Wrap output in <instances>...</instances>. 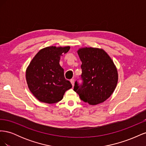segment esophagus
Listing matches in <instances>:
<instances>
[{
    "label": "esophagus",
    "mask_w": 146,
    "mask_h": 146,
    "mask_svg": "<svg viewBox=\"0 0 146 146\" xmlns=\"http://www.w3.org/2000/svg\"><path fill=\"white\" fill-rule=\"evenodd\" d=\"M75 80H74V79H71V80H70V83H71V84H72V86H74V82Z\"/></svg>",
    "instance_id": "34e87169"
}]
</instances>
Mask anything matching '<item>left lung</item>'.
Returning <instances> with one entry per match:
<instances>
[{
	"label": "left lung",
	"mask_w": 146,
	"mask_h": 146,
	"mask_svg": "<svg viewBox=\"0 0 146 146\" xmlns=\"http://www.w3.org/2000/svg\"><path fill=\"white\" fill-rule=\"evenodd\" d=\"M82 61V82H75L74 91L82 100L92 105L108 99L116 87L118 74L113 61L103 49L85 47L78 50Z\"/></svg>",
	"instance_id": "1"
}]
</instances>
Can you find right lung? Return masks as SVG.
Returning a JSON list of instances; mask_svg holds the SVG:
<instances>
[{
    "label": "right lung",
    "instance_id": "1",
    "mask_svg": "<svg viewBox=\"0 0 146 146\" xmlns=\"http://www.w3.org/2000/svg\"><path fill=\"white\" fill-rule=\"evenodd\" d=\"M69 49V46L44 48L30 62L26 70V80L30 91L38 100L47 104L56 103L72 88L59 63L60 56Z\"/></svg>",
    "mask_w": 146,
    "mask_h": 146
}]
</instances>
